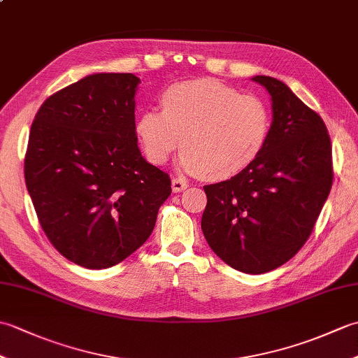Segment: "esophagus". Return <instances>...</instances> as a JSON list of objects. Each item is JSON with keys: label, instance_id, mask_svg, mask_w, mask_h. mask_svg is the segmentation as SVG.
<instances>
[{"label": "esophagus", "instance_id": "esophagus-1", "mask_svg": "<svg viewBox=\"0 0 358 358\" xmlns=\"http://www.w3.org/2000/svg\"><path fill=\"white\" fill-rule=\"evenodd\" d=\"M189 185L186 183V181L183 178H173L172 180V191L173 192H181L185 191V189Z\"/></svg>", "mask_w": 358, "mask_h": 358}]
</instances>
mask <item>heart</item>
<instances>
[{
    "label": "heart",
    "instance_id": "1",
    "mask_svg": "<svg viewBox=\"0 0 358 358\" xmlns=\"http://www.w3.org/2000/svg\"><path fill=\"white\" fill-rule=\"evenodd\" d=\"M159 101L162 112L148 109L135 121L136 140L155 166L164 164L183 143L181 169L224 180L248 169L268 144V104L217 80L175 83Z\"/></svg>",
    "mask_w": 358,
    "mask_h": 358
}]
</instances>
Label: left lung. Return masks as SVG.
Masks as SVG:
<instances>
[{
	"mask_svg": "<svg viewBox=\"0 0 358 358\" xmlns=\"http://www.w3.org/2000/svg\"><path fill=\"white\" fill-rule=\"evenodd\" d=\"M271 95L272 129L262 155L208 195L201 229L210 249L245 273L280 268L309 238L332 186L323 120L283 81L255 75Z\"/></svg>",
	"mask_w": 358,
	"mask_h": 358,
	"instance_id": "1",
	"label": "left lung"
}]
</instances>
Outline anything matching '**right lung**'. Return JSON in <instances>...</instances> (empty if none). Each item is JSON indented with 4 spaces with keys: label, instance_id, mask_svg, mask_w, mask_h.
I'll use <instances>...</instances> for the list:
<instances>
[{
    "label": "right lung",
    "instance_id": "obj_1",
    "mask_svg": "<svg viewBox=\"0 0 358 358\" xmlns=\"http://www.w3.org/2000/svg\"><path fill=\"white\" fill-rule=\"evenodd\" d=\"M134 73H92L36 112L26 186L44 234L67 260L106 269L154 231L171 178L146 162L135 135Z\"/></svg>",
    "mask_w": 358,
    "mask_h": 358
}]
</instances>
